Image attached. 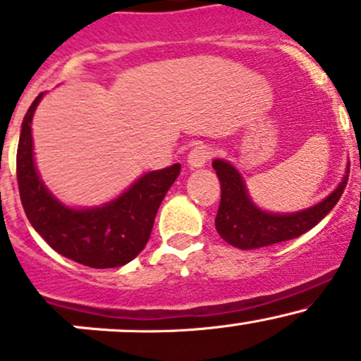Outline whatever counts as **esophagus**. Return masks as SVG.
Segmentation results:
<instances>
[{"mask_svg":"<svg viewBox=\"0 0 361 361\" xmlns=\"http://www.w3.org/2000/svg\"><path fill=\"white\" fill-rule=\"evenodd\" d=\"M211 157H213V148H211L209 145L199 143L190 150V154H188L187 157V162L188 166L192 167H202Z\"/></svg>","mask_w":361,"mask_h":361,"instance_id":"esophagus-1","label":"esophagus"}]
</instances>
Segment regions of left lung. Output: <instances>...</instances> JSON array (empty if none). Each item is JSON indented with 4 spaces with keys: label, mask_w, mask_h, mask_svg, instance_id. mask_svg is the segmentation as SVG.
I'll list each match as a JSON object with an SVG mask.
<instances>
[{
    "label": "left lung",
    "mask_w": 361,
    "mask_h": 361,
    "mask_svg": "<svg viewBox=\"0 0 361 361\" xmlns=\"http://www.w3.org/2000/svg\"><path fill=\"white\" fill-rule=\"evenodd\" d=\"M221 185V199L214 218L218 234L228 245L255 250L298 238L318 225L338 202L348 185L349 166L341 185L319 204L292 214H271L258 209L246 194L245 181L232 164L216 159L213 162Z\"/></svg>",
    "instance_id": "8db88e82"
}]
</instances>
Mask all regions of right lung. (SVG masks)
Instances as JSON below:
<instances>
[{
	"mask_svg": "<svg viewBox=\"0 0 361 361\" xmlns=\"http://www.w3.org/2000/svg\"><path fill=\"white\" fill-rule=\"evenodd\" d=\"M42 96L25 113L17 147V183L25 216L50 248L69 260L92 269L120 267L147 246L160 202L181 166L145 174L118 199L101 207H66L42 183L32 159L31 120Z\"/></svg>",
	"mask_w": 361,
	"mask_h": 361,
	"instance_id": "right-lung-1",
	"label": "right lung"
}]
</instances>
